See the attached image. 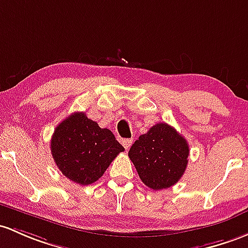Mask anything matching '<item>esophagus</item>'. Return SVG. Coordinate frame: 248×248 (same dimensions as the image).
I'll return each mask as SVG.
<instances>
[{
  "instance_id": "1",
  "label": "esophagus",
  "mask_w": 248,
  "mask_h": 248,
  "mask_svg": "<svg viewBox=\"0 0 248 248\" xmlns=\"http://www.w3.org/2000/svg\"><path fill=\"white\" fill-rule=\"evenodd\" d=\"M131 144H132V140H123V145H124L125 150H129Z\"/></svg>"
}]
</instances>
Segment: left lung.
<instances>
[{
	"label": "left lung",
	"instance_id": "obj_1",
	"mask_svg": "<svg viewBox=\"0 0 248 248\" xmlns=\"http://www.w3.org/2000/svg\"><path fill=\"white\" fill-rule=\"evenodd\" d=\"M189 145L185 137L167 123H158L140 136L129 157L146 187L161 190L174 186L185 174Z\"/></svg>",
	"mask_w": 248,
	"mask_h": 248
}]
</instances>
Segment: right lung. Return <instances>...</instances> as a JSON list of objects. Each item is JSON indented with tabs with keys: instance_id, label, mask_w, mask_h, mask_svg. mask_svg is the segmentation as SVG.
Masks as SVG:
<instances>
[{
	"instance_id": "add662e5",
	"label": "right lung",
	"mask_w": 248,
	"mask_h": 248,
	"mask_svg": "<svg viewBox=\"0 0 248 248\" xmlns=\"http://www.w3.org/2000/svg\"><path fill=\"white\" fill-rule=\"evenodd\" d=\"M50 151L66 177L87 186L103 176L124 148L110 130L102 129L84 112H74L55 127Z\"/></svg>"
}]
</instances>
